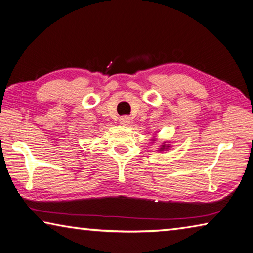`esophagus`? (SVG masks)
<instances>
[{
  "instance_id": "34e87169",
  "label": "esophagus",
  "mask_w": 253,
  "mask_h": 253,
  "mask_svg": "<svg viewBox=\"0 0 253 253\" xmlns=\"http://www.w3.org/2000/svg\"><path fill=\"white\" fill-rule=\"evenodd\" d=\"M119 121L122 124V126H129L131 122V119H130V117H127V115H123V117L120 118Z\"/></svg>"
}]
</instances>
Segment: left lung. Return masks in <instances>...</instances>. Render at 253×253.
Segmentation results:
<instances>
[{
    "mask_svg": "<svg viewBox=\"0 0 253 253\" xmlns=\"http://www.w3.org/2000/svg\"><path fill=\"white\" fill-rule=\"evenodd\" d=\"M165 143H166V142H164L163 146H161V148L159 149V151H164V150H166V149H168V148H169L168 144H165Z\"/></svg>",
    "mask_w": 253,
    "mask_h": 253,
    "instance_id": "obj_1",
    "label": "left lung"
}]
</instances>
